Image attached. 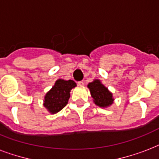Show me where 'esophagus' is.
Listing matches in <instances>:
<instances>
[{"label":"esophagus","mask_w":159,"mask_h":159,"mask_svg":"<svg viewBox=\"0 0 159 159\" xmlns=\"http://www.w3.org/2000/svg\"><path fill=\"white\" fill-rule=\"evenodd\" d=\"M84 81H80V82H77V85L79 86V87H83L84 86Z\"/></svg>","instance_id":"1"}]
</instances>
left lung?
<instances>
[{
	"label": "left lung",
	"instance_id": "left-lung-1",
	"mask_svg": "<svg viewBox=\"0 0 159 159\" xmlns=\"http://www.w3.org/2000/svg\"><path fill=\"white\" fill-rule=\"evenodd\" d=\"M87 87L89 88L93 102L97 106L106 108L112 105L114 102L112 93L102 84L100 80L96 79L92 82H90Z\"/></svg>",
	"mask_w": 159,
	"mask_h": 159
}]
</instances>
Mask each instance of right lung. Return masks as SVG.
I'll use <instances>...</instances> for the list:
<instances>
[{"label": "right lung", "mask_w": 159, "mask_h": 159, "mask_svg": "<svg viewBox=\"0 0 159 159\" xmlns=\"http://www.w3.org/2000/svg\"><path fill=\"white\" fill-rule=\"evenodd\" d=\"M77 86L72 80L58 79L50 91L46 93L43 106L51 114H56L67 106L70 97V92Z\"/></svg>", "instance_id": "add662e5"}]
</instances>
